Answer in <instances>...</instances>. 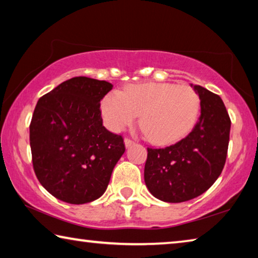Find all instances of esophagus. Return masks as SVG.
I'll return each mask as SVG.
<instances>
[{"label": "esophagus", "mask_w": 258, "mask_h": 258, "mask_svg": "<svg viewBox=\"0 0 258 258\" xmlns=\"http://www.w3.org/2000/svg\"><path fill=\"white\" fill-rule=\"evenodd\" d=\"M124 142H125V146H126V148H128V147H131L132 145H134V141H133L132 139H130V138H125Z\"/></svg>", "instance_id": "esophagus-1"}]
</instances>
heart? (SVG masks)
<instances>
[{
    "label": "heart",
    "instance_id": "obj_1",
    "mask_svg": "<svg viewBox=\"0 0 258 258\" xmlns=\"http://www.w3.org/2000/svg\"><path fill=\"white\" fill-rule=\"evenodd\" d=\"M198 94L187 85L173 83H137L123 92L111 91L101 103L104 121L112 131L140 124L156 145H169L182 139L194 127L199 113Z\"/></svg>",
    "mask_w": 258,
    "mask_h": 258
}]
</instances>
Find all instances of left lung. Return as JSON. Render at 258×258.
<instances>
[{
  "label": "left lung",
  "mask_w": 258,
  "mask_h": 258,
  "mask_svg": "<svg viewBox=\"0 0 258 258\" xmlns=\"http://www.w3.org/2000/svg\"><path fill=\"white\" fill-rule=\"evenodd\" d=\"M200 116L195 127L175 145L148 148L145 182L152 196L166 203H183L211 187L225 165L231 119L222 99L195 85Z\"/></svg>",
  "instance_id": "obj_1"
}]
</instances>
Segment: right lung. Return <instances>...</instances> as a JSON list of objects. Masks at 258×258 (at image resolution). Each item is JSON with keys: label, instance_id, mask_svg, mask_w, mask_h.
Returning a JSON list of instances; mask_svg holds the SVG:
<instances>
[{"label": "right lung", "instance_id": "add662e5", "mask_svg": "<svg viewBox=\"0 0 258 258\" xmlns=\"http://www.w3.org/2000/svg\"><path fill=\"white\" fill-rule=\"evenodd\" d=\"M111 89L106 81L74 77L37 101L29 125L33 168L56 199L86 204L107 189L125 151L123 137L102 125L100 101Z\"/></svg>", "mask_w": 258, "mask_h": 258}]
</instances>
